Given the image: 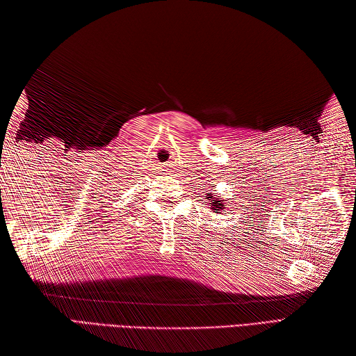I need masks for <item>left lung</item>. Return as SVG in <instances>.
<instances>
[{
	"instance_id": "8db88e82",
	"label": "left lung",
	"mask_w": 356,
	"mask_h": 356,
	"mask_svg": "<svg viewBox=\"0 0 356 356\" xmlns=\"http://www.w3.org/2000/svg\"><path fill=\"white\" fill-rule=\"evenodd\" d=\"M207 198L211 200V198H212V195H211V197H207ZM209 204H211V209H212V211H218V213H220V212L222 211V209H224V200H221V202H220V200H218V198H213L212 202L209 203Z\"/></svg>"
}]
</instances>
